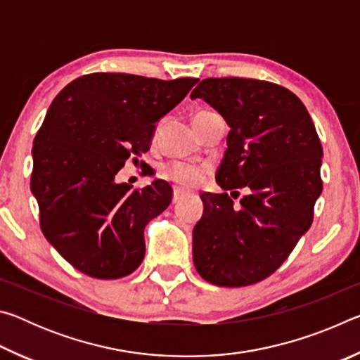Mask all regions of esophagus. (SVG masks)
Listing matches in <instances>:
<instances>
[{"label": "esophagus", "instance_id": "34e87169", "mask_svg": "<svg viewBox=\"0 0 360 360\" xmlns=\"http://www.w3.org/2000/svg\"><path fill=\"white\" fill-rule=\"evenodd\" d=\"M181 198H182V191H181V188H174V191H173V203H178Z\"/></svg>", "mask_w": 360, "mask_h": 360}]
</instances>
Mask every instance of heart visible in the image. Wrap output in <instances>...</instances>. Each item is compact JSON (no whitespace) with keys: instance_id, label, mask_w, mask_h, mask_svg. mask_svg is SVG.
<instances>
[{"instance_id":"heart-1","label":"heart","mask_w":360,"mask_h":360,"mask_svg":"<svg viewBox=\"0 0 360 360\" xmlns=\"http://www.w3.org/2000/svg\"><path fill=\"white\" fill-rule=\"evenodd\" d=\"M212 114L210 111H202L195 114L193 122L205 117V115ZM210 173L208 165H195V163H186V162H172L167 163L160 168L158 174L162 176L163 179L174 182L176 186L182 188H195L200 184H203L206 174Z\"/></svg>"}]
</instances>
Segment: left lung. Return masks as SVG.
Listing matches in <instances>:
<instances>
[{
  "label": "left lung",
  "instance_id": "left-lung-1",
  "mask_svg": "<svg viewBox=\"0 0 360 360\" xmlns=\"http://www.w3.org/2000/svg\"><path fill=\"white\" fill-rule=\"evenodd\" d=\"M191 98H203L230 127L217 184L231 195L248 192L238 206L227 192L200 195L195 268L222 288L255 284L283 265L311 227L322 192L319 136L300 98L283 85L210 77Z\"/></svg>",
  "mask_w": 360,
  "mask_h": 360
}]
</instances>
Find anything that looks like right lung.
I'll return each instance as SVG.
<instances>
[{
  "label": "right lung",
  "mask_w": 360,
  "mask_h": 360,
  "mask_svg": "<svg viewBox=\"0 0 360 360\" xmlns=\"http://www.w3.org/2000/svg\"><path fill=\"white\" fill-rule=\"evenodd\" d=\"M197 82L92 72L52 101L33 141L30 186L46 240L84 275L117 279L141 265L144 227L173 191L162 179L133 188L115 176L149 150L155 122Z\"/></svg>",
  "instance_id": "obj_1"
}]
</instances>
